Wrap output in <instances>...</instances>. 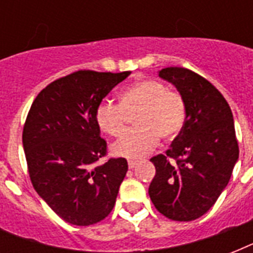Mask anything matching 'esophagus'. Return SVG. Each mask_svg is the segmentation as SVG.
<instances>
[{"instance_id":"1","label":"esophagus","mask_w":253,"mask_h":253,"mask_svg":"<svg viewBox=\"0 0 253 253\" xmlns=\"http://www.w3.org/2000/svg\"><path fill=\"white\" fill-rule=\"evenodd\" d=\"M136 166H138V162H136V160H130V162H128V168L130 169L135 168Z\"/></svg>"}]
</instances>
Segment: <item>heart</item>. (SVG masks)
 <instances>
[{
  "instance_id": "heart-1",
  "label": "heart",
  "mask_w": 253,
  "mask_h": 253,
  "mask_svg": "<svg viewBox=\"0 0 253 253\" xmlns=\"http://www.w3.org/2000/svg\"><path fill=\"white\" fill-rule=\"evenodd\" d=\"M135 115L136 128L127 131L111 146L118 158L139 159L158 146L159 138L172 142L181 134L186 121V107L177 91L154 79L138 81L123 89L119 103L103 101L95 110V123L103 134L119 136L126 128L127 114Z\"/></svg>"
}]
</instances>
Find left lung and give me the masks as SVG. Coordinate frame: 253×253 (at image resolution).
I'll return each mask as SVG.
<instances>
[{"label":"left lung","mask_w":253,"mask_h":253,"mask_svg":"<svg viewBox=\"0 0 253 253\" xmlns=\"http://www.w3.org/2000/svg\"><path fill=\"white\" fill-rule=\"evenodd\" d=\"M159 77L176 86L186 121L166 155L151 159L156 174L148 194L163 215L189 222L211 209L231 178L239 159L234 118L220 91L196 72L168 67Z\"/></svg>","instance_id":"left-lung-1"}]
</instances>
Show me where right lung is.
<instances>
[{
  "label": "right lung",
  "mask_w": 253,
  "mask_h": 253,
  "mask_svg": "<svg viewBox=\"0 0 253 253\" xmlns=\"http://www.w3.org/2000/svg\"><path fill=\"white\" fill-rule=\"evenodd\" d=\"M131 72L77 71L37 95L26 118L22 143L34 189L61 219L89 226L105 219L126 176L127 160L109 159L95 110Z\"/></svg>",
  "instance_id": "add662e5"
}]
</instances>
